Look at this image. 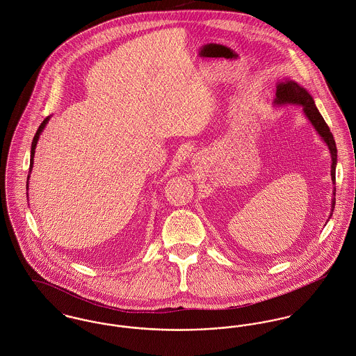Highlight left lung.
<instances>
[{
    "label": "left lung",
    "mask_w": 356,
    "mask_h": 356,
    "mask_svg": "<svg viewBox=\"0 0 356 356\" xmlns=\"http://www.w3.org/2000/svg\"><path fill=\"white\" fill-rule=\"evenodd\" d=\"M276 98H275V105L276 106H285V105H296L302 106V111L305 116L312 122L314 127L316 134L321 136V139L325 142V145L329 149L330 159H332V165H330V176L333 184H336V165H337V149H336V142L333 139V135L325 122L323 118L321 116L319 111L316 109V102L310 92L298 84L295 80L285 78L281 81H277L276 86ZM336 187H333V197H332V211L334 209L336 203ZM332 217V213L329 218Z\"/></svg>",
    "instance_id": "8db88e82"
}]
</instances>
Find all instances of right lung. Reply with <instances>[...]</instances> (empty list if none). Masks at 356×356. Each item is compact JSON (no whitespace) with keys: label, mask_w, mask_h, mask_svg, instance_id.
Here are the masks:
<instances>
[{"label":"right lung","mask_w":356,"mask_h":356,"mask_svg":"<svg viewBox=\"0 0 356 356\" xmlns=\"http://www.w3.org/2000/svg\"><path fill=\"white\" fill-rule=\"evenodd\" d=\"M49 120H50V116H47L46 119L43 120V121L40 122V128H38V131H37V134H35V136H34V139H33V143H31V159H30V173H31L33 166H34V156H35L37 143H38L40 134H42V131L44 129V127H46V124L49 122ZM29 179H30V175H29V177H27V183H29ZM27 188H29V184H27ZM27 194H29V193H27Z\"/></svg>","instance_id":"right-lung-1"}]
</instances>
